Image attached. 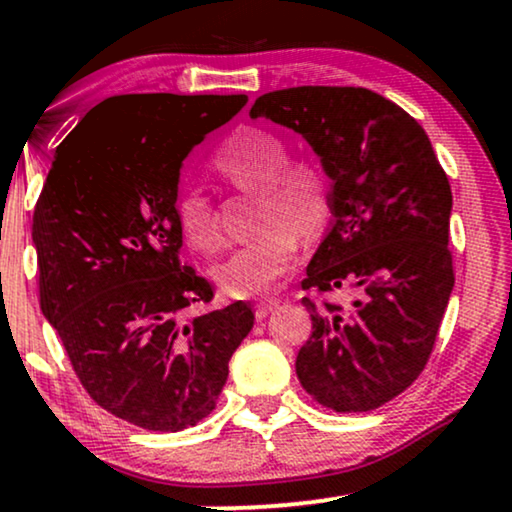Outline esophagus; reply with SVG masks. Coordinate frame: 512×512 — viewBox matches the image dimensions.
<instances>
[{
    "mask_svg": "<svg viewBox=\"0 0 512 512\" xmlns=\"http://www.w3.org/2000/svg\"><path fill=\"white\" fill-rule=\"evenodd\" d=\"M276 305H279V301H274V298H267V301H260L255 305V315H257V320H264V317H267L269 313H272V310L276 308Z\"/></svg>",
    "mask_w": 512,
    "mask_h": 512,
    "instance_id": "esophagus-1",
    "label": "esophagus"
}]
</instances>
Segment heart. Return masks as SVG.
Wrapping results in <instances>:
<instances>
[{"mask_svg":"<svg viewBox=\"0 0 512 512\" xmlns=\"http://www.w3.org/2000/svg\"><path fill=\"white\" fill-rule=\"evenodd\" d=\"M289 144L276 132L243 127L216 151V166L236 185L260 190L257 226L267 228L216 267V281L231 296H257L279 281L296 262L298 233H313L330 214L332 185L327 170L313 158L289 161ZM178 221L197 248L219 245L207 192L185 182L178 195Z\"/></svg>","mask_w":512,"mask_h":512,"instance_id":"1","label":"heart"}]
</instances>
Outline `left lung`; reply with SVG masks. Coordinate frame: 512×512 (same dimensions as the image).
<instances>
[{
	"label": "left lung",
	"instance_id": "obj_1",
	"mask_svg": "<svg viewBox=\"0 0 512 512\" xmlns=\"http://www.w3.org/2000/svg\"><path fill=\"white\" fill-rule=\"evenodd\" d=\"M308 142L332 180V219L303 289H349V305H315L296 358L322 407L370 411L424 370L455 276L448 250L452 192L424 127L380 93L296 86L250 108Z\"/></svg>",
	"mask_w": 512,
	"mask_h": 512
}]
</instances>
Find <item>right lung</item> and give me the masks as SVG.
<instances>
[{
    "label": "right lung",
    "instance_id": "right-lung-1",
    "mask_svg": "<svg viewBox=\"0 0 512 512\" xmlns=\"http://www.w3.org/2000/svg\"><path fill=\"white\" fill-rule=\"evenodd\" d=\"M248 96L105 98L52 156L33 211L40 308L96 404L146 431L197 426L255 325L248 303L211 301L180 264V170Z\"/></svg>",
    "mask_w": 512,
    "mask_h": 512
}]
</instances>
